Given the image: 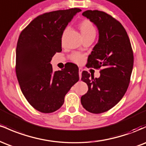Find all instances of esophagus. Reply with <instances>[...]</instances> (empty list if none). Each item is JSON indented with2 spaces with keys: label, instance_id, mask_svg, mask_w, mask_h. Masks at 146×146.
Masks as SVG:
<instances>
[{
  "label": "esophagus",
  "instance_id": "34e87169",
  "mask_svg": "<svg viewBox=\"0 0 146 146\" xmlns=\"http://www.w3.org/2000/svg\"><path fill=\"white\" fill-rule=\"evenodd\" d=\"M83 70L82 68H79V75H80V78H81L82 77V73Z\"/></svg>",
  "mask_w": 146,
  "mask_h": 146
}]
</instances>
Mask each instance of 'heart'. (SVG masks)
Wrapping results in <instances>:
<instances>
[{"label":"heart","mask_w":146,"mask_h":146,"mask_svg":"<svg viewBox=\"0 0 146 146\" xmlns=\"http://www.w3.org/2000/svg\"><path fill=\"white\" fill-rule=\"evenodd\" d=\"M80 29L81 31L82 36L84 37L88 36H95L96 33V30H95V27L88 20H85L83 21L80 23ZM68 30V28H66L64 31L63 34H64ZM71 59L75 63L80 64L83 62L84 60V56L82 53H78V52H75V53H72L71 56Z\"/></svg>","instance_id":"obj_1"}]
</instances>
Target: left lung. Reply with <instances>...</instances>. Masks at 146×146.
<instances>
[{
    "instance_id": "left-lung-1",
    "label": "left lung",
    "mask_w": 146,
    "mask_h": 146,
    "mask_svg": "<svg viewBox=\"0 0 146 146\" xmlns=\"http://www.w3.org/2000/svg\"><path fill=\"white\" fill-rule=\"evenodd\" d=\"M82 15L93 23L99 32L98 42L88 56L87 65L102 69L98 78L82 72V80L88 90L82 96L81 103L90 113H102L115 106L128 89L133 52L126 31L116 19L98 10H87Z\"/></svg>"
}]
</instances>
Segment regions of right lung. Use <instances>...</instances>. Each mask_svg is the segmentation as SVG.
Masks as SVG:
<instances>
[{
  "label": "right lung",
  "instance_id": "add662e5",
  "mask_svg": "<svg viewBox=\"0 0 146 146\" xmlns=\"http://www.w3.org/2000/svg\"><path fill=\"white\" fill-rule=\"evenodd\" d=\"M82 10L72 8L45 13L33 19L20 34L16 73L25 98L44 113L58 110L68 90L79 80L78 66L69 64L53 72L51 61L62 51V36L68 23Z\"/></svg>",
  "mask_w": 146,
  "mask_h": 146
}]
</instances>
